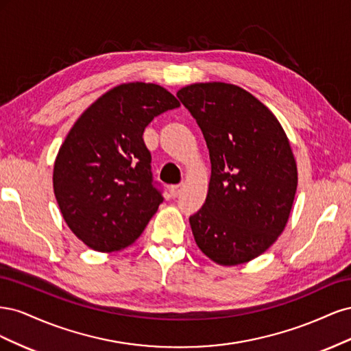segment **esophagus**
<instances>
[{
	"label": "esophagus",
	"instance_id": "34e87169",
	"mask_svg": "<svg viewBox=\"0 0 351 351\" xmlns=\"http://www.w3.org/2000/svg\"><path fill=\"white\" fill-rule=\"evenodd\" d=\"M169 192H171L173 197L180 196V195H182V192H183V184H174V186H171V187H169Z\"/></svg>",
	"mask_w": 351,
	"mask_h": 351
}]
</instances>
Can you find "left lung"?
I'll return each instance as SVG.
<instances>
[{
  "mask_svg": "<svg viewBox=\"0 0 351 351\" xmlns=\"http://www.w3.org/2000/svg\"><path fill=\"white\" fill-rule=\"evenodd\" d=\"M206 141L210 178L204 206L189 218L197 247L222 267L253 261L290 218L297 164L272 111L240 86L193 83L177 92Z\"/></svg>",
  "mask_w": 351,
  "mask_h": 351,
  "instance_id": "obj_1",
  "label": "left lung"
}]
</instances>
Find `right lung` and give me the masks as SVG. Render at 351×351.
<instances>
[{"mask_svg": "<svg viewBox=\"0 0 351 351\" xmlns=\"http://www.w3.org/2000/svg\"><path fill=\"white\" fill-rule=\"evenodd\" d=\"M180 107L156 83L130 82L82 112L62 142L52 186L61 215L88 247L111 253L133 244L161 205L143 142L154 117Z\"/></svg>", "mask_w": 351, "mask_h": 351, "instance_id": "add662e5", "label": "right lung"}]
</instances>
